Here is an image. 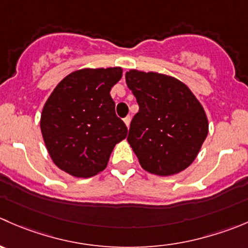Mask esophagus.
Returning a JSON list of instances; mask_svg holds the SVG:
<instances>
[{
  "label": "esophagus",
  "instance_id": "1",
  "mask_svg": "<svg viewBox=\"0 0 248 248\" xmlns=\"http://www.w3.org/2000/svg\"><path fill=\"white\" fill-rule=\"evenodd\" d=\"M124 124H126V126H127V128H128L129 124H131V117H129V116L124 117Z\"/></svg>",
  "mask_w": 248,
  "mask_h": 248
}]
</instances>
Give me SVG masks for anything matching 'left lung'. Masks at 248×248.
<instances>
[{"mask_svg": "<svg viewBox=\"0 0 248 248\" xmlns=\"http://www.w3.org/2000/svg\"><path fill=\"white\" fill-rule=\"evenodd\" d=\"M126 83L139 105L127 140L143 170L168 177L188 168L208 134L198 98L178 78L154 71H127Z\"/></svg>", "mask_w": 248, "mask_h": 248, "instance_id": "obj_1", "label": "left lung"}]
</instances>
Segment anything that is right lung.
Returning a JSON list of instances; mask_svg holds the SVG:
<instances>
[{
    "label": "right lung",
    "mask_w": 248,
    "mask_h": 248,
    "mask_svg": "<svg viewBox=\"0 0 248 248\" xmlns=\"http://www.w3.org/2000/svg\"><path fill=\"white\" fill-rule=\"evenodd\" d=\"M121 78L119 66L80 69L60 81L43 105L40 127L46 148L55 166L73 177L102 172L115 145L127 137L110 95Z\"/></svg>",
    "instance_id": "1"
}]
</instances>
